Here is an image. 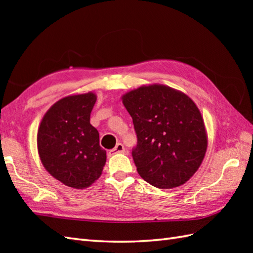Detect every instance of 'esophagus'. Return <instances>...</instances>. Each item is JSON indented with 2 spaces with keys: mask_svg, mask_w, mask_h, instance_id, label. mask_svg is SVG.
Segmentation results:
<instances>
[{
  "mask_svg": "<svg viewBox=\"0 0 253 253\" xmlns=\"http://www.w3.org/2000/svg\"><path fill=\"white\" fill-rule=\"evenodd\" d=\"M125 152V147L122 143H117L114 149H112L110 151V154H117V153H124Z\"/></svg>",
  "mask_w": 253,
  "mask_h": 253,
  "instance_id": "1",
  "label": "esophagus"
}]
</instances>
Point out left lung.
<instances>
[{
  "mask_svg": "<svg viewBox=\"0 0 253 253\" xmlns=\"http://www.w3.org/2000/svg\"><path fill=\"white\" fill-rule=\"evenodd\" d=\"M137 133L139 175L160 189L184 185L200 168L208 132L195 102L169 85L142 84L122 95Z\"/></svg>",
  "mask_w": 253,
  "mask_h": 253,
  "instance_id": "obj_1",
  "label": "left lung"
}]
</instances>
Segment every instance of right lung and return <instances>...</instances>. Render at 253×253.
<instances>
[{
  "instance_id": "obj_1",
  "label": "right lung",
  "mask_w": 253,
  "mask_h": 253,
  "mask_svg": "<svg viewBox=\"0 0 253 253\" xmlns=\"http://www.w3.org/2000/svg\"><path fill=\"white\" fill-rule=\"evenodd\" d=\"M96 101L92 91L71 94L56 101L41 120L37 147L47 173L74 189H85L99 179L106 152L99 132L90 124Z\"/></svg>"
}]
</instances>
